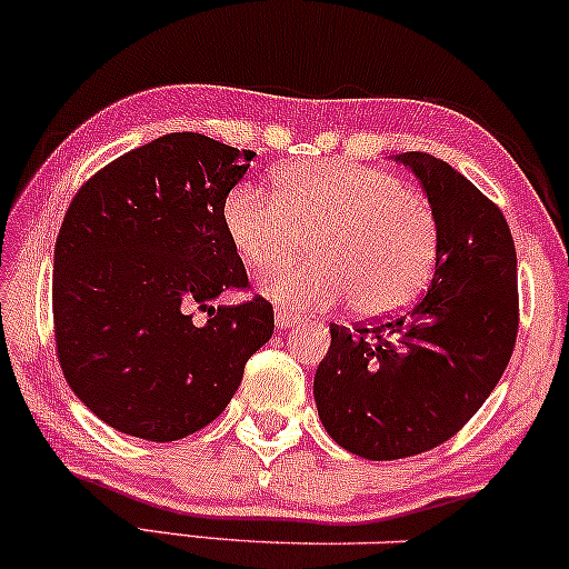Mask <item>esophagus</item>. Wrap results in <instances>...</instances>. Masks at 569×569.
Returning <instances> with one entry per match:
<instances>
[{"label": "esophagus", "instance_id": "34e87169", "mask_svg": "<svg viewBox=\"0 0 569 569\" xmlns=\"http://www.w3.org/2000/svg\"><path fill=\"white\" fill-rule=\"evenodd\" d=\"M301 318L299 315H293V312H289V309H276V326L283 330V328H291V326H297Z\"/></svg>", "mask_w": 569, "mask_h": 569}]
</instances>
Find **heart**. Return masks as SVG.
Returning <instances> with one entry per match:
<instances>
[{
    "mask_svg": "<svg viewBox=\"0 0 569 569\" xmlns=\"http://www.w3.org/2000/svg\"><path fill=\"white\" fill-rule=\"evenodd\" d=\"M222 228L251 270L298 253L309 238L316 257L270 270L262 291L305 312L349 301L359 318L412 305L441 247L436 210L420 191L343 157L283 170L276 197L239 186L222 201Z\"/></svg>",
    "mask_w": 569,
    "mask_h": 569,
    "instance_id": "b5f03b06",
    "label": "heart"
}]
</instances>
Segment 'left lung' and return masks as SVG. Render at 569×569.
Instances as JSON below:
<instances>
[{
	"instance_id": "obj_1",
	"label": "left lung",
	"mask_w": 569,
	"mask_h": 569,
	"mask_svg": "<svg viewBox=\"0 0 569 569\" xmlns=\"http://www.w3.org/2000/svg\"><path fill=\"white\" fill-rule=\"evenodd\" d=\"M397 160L436 210L433 280L407 312L330 326V349L315 372L328 436L376 462L422 455L459 433L507 370L520 326L517 251L499 207L433 154Z\"/></svg>"
}]
</instances>
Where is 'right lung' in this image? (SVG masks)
Masks as SVG:
<instances>
[{
	"mask_svg": "<svg viewBox=\"0 0 569 569\" xmlns=\"http://www.w3.org/2000/svg\"><path fill=\"white\" fill-rule=\"evenodd\" d=\"M254 152L168 133L93 172L54 243L52 315L62 376L99 420L178 441L220 417L243 365L270 341L272 305L251 297L222 201ZM207 323L192 320L196 309Z\"/></svg>",
	"mask_w": 569,
	"mask_h": 569,
	"instance_id": "right-lung-1",
	"label": "right lung"
}]
</instances>
